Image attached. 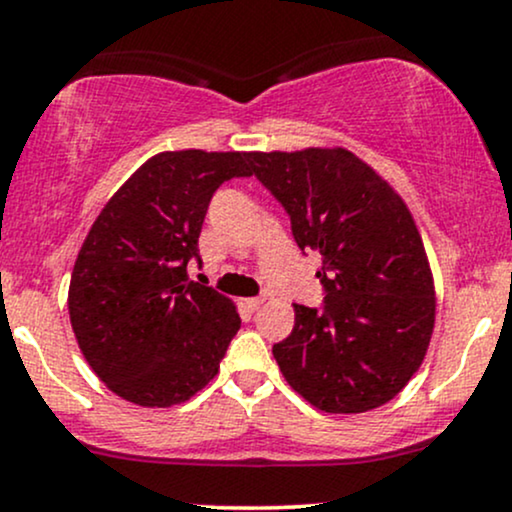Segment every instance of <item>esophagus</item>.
<instances>
[{
    "mask_svg": "<svg viewBox=\"0 0 512 512\" xmlns=\"http://www.w3.org/2000/svg\"><path fill=\"white\" fill-rule=\"evenodd\" d=\"M262 303H264V298H245V308L252 310V313H255V310H260Z\"/></svg>",
    "mask_w": 512,
    "mask_h": 512,
    "instance_id": "34e87169",
    "label": "esophagus"
}]
</instances>
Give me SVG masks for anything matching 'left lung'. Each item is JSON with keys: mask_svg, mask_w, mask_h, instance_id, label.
Masks as SVG:
<instances>
[{"mask_svg": "<svg viewBox=\"0 0 512 512\" xmlns=\"http://www.w3.org/2000/svg\"><path fill=\"white\" fill-rule=\"evenodd\" d=\"M252 173L317 250L325 308L293 305L272 354L286 383L327 414H363L397 397L421 368L436 322L424 240L395 187L342 146L252 151Z\"/></svg>", "mask_w": 512, "mask_h": 512, "instance_id": "left-lung-1", "label": "left lung"}]
</instances>
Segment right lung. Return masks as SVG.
Here are the masks:
<instances>
[{
    "instance_id": "add662e5",
    "label": "right lung",
    "mask_w": 512,
    "mask_h": 512,
    "mask_svg": "<svg viewBox=\"0 0 512 512\" xmlns=\"http://www.w3.org/2000/svg\"><path fill=\"white\" fill-rule=\"evenodd\" d=\"M248 151H161L108 199L76 255L69 320L108 390L139 407L187 402L240 330L231 298L187 279L211 195L250 175Z\"/></svg>"
}]
</instances>
